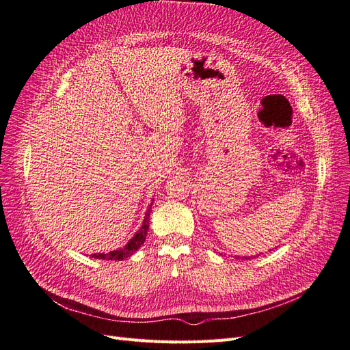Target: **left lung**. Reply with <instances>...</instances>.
I'll use <instances>...</instances> for the list:
<instances>
[{"instance_id": "1", "label": "left lung", "mask_w": 350, "mask_h": 350, "mask_svg": "<svg viewBox=\"0 0 350 350\" xmlns=\"http://www.w3.org/2000/svg\"><path fill=\"white\" fill-rule=\"evenodd\" d=\"M242 258H245V260H250V258H254V256H252V257H242Z\"/></svg>"}]
</instances>
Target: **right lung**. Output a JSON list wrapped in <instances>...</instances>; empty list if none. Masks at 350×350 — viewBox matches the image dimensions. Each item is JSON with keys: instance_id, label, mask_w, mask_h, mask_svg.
Masks as SVG:
<instances>
[{"instance_id": "1", "label": "right lung", "mask_w": 350, "mask_h": 350, "mask_svg": "<svg viewBox=\"0 0 350 350\" xmlns=\"http://www.w3.org/2000/svg\"><path fill=\"white\" fill-rule=\"evenodd\" d=\"M152 204L153 201L150 203L149 208H147L146 211V216H144V220L142 224V228L135 232V235L125 243V247L122 248H118V250H113V251H109V252H98V254H92V258H98V260H124V258H129L130 256H133V254L139 250L143 242L146 241V237H147V230H149V217H150V211H152Z\"/></svg>"}]
</instances>
